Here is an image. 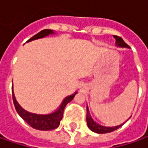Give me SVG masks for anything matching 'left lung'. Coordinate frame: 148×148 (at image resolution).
<instances>
[{
	"mask_svg": "<svg viewBox=\"0 0 148 148\" xmlns=\"http://www.w3.org/2000/svg\"><path fill=\"white\" fill-rule=\"evenodd\" d=\"M114 38H116V45L118 47H122V48H130V46L127 45L122 38L118 37V36H114ZM86 122H87V126L88 128L95 132V133L98 134H106V133H110L117 129H119L120 127H122L124 123H122L118 126H115V127H105L103 125H100L99 123H97L96 122L93 121V119L92 118L91 115H90V112H89V110H88V107H86Z\"/></svg>",
	"mask_w": 148,
	"mask_h": 148,
	"instance_id": "1",
	"label": "left lung"
}]
</instances>
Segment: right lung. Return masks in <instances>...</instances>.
I'll list each match as a JSON object with an SVG mask.
<instances>
[{
	"label": "right lung",
	"mask_w": 148,
	"mask_h": 148,
	"mask_svg": "<svg viewBox=\"0 0 148 148\" xmlns=\"http://www.w3.org/2000/svg\"><path fill=\"white\" fill-rule=\"evenodd\" d=\"M54 33L55 32L52 30L45 29V30L41 31L40 32H38V34L34 35L27 42H31L32 40H36L38 38H43L46 36H49V34H54ZM76 93H77V92H75L72 95L66 97L63 99L62 103H61V105L59 106V108L56 111L49 113V114H46V115L35 114V113L28 112L27 110H24L16 101V99H15V96L14 94V91H13V100H14L15 109H16L18 114L31 127H32L35 130H52L56 129L60 125V122L62 119L63 111H64L66 105L70 101H72V99H74Z\"/></svg>",
	"instance_id": "right-lung-1"
}]
</instances>
